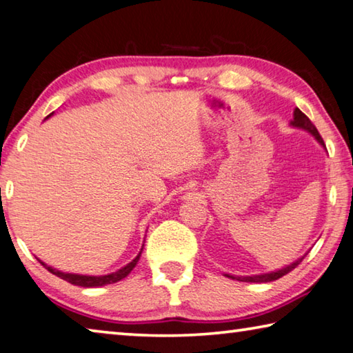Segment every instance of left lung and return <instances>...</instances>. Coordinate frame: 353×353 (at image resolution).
I'll list each match as a JSON object with an SVG mask.
<instances>
[{
  "instance_id": "1",
  "label": "left lung",
  "mask_w": 353,
  "mask_h": 353,
  "mask_svg": "<svg viewBox=\"0 0 353 353\" xmlns=\"http://www.w3.org/2000/svg\"><path fill=\"white\" fill-rule=\"evenodd\" d=\"M291 126L299 128V129H303V130H308V132L312 134V135H314V139L318 140L322 146H324V140H322V137L319 135L318 129H316L314 124H313L312 121H310V118L305 115V113L301 112L299 109L294 110V118H292ZM302 260H303V256H302V259L296 260L294 263H291L290 266L282 268V270L274 271V272H268V274H260V276H246V277H244V276H230V274H225V276L230 277L232 280H238V282H250V283L274 282V280H277V279H280V277L286 276V274H288V272H291L297 265H301Z\"/></svg>"
}]
</instances>
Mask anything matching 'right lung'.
<instances>
[{
  "label": "right lung",
  "instance_id": "obj_1",
  "mask_svg": "<svg viewBox=\"0 0 353 353\" xmlns=\"http://www.w3.org/2000/svg\"><path fill=\"white\" fill-rule=\"evenodd\" d=\"M52 115V113H51ZM48 115V117H51ZM143 250V248H141ZM141 250L139 252V255L135 256V259L128 263L126 266L121 268V270H118L117 272H112V274H107V276H82V274H70V272H62V271H57L54 270L52 266H48L46 263H43L41 260H39L41 265H43L48 271L51 274H54V276L61 277L63 280H67L68 283L71 285H77V286H83V288H97V286H104V285H110V283H115L119 282V280L128 277L129 272L134 270L137 263L140 260V255H141Z\"/></svg>",
  "mask_w": 353,
  "mask_h": 353
}]
</instances>
